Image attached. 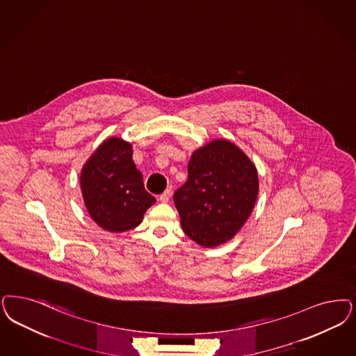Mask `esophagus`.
Listing matches in <instances>:
<instances>
[{"label":"esophagus","instance_id":"34e87169","mask_svg":"<svg viewBox=\"0 0 356 356\" xmlns=\"http://www.w3.org/2000/svg\"><path fill=\"white\" fill-rule=\"evenodd\" d=\"M171 196H172V189H171V188H168V189H167V191H165V192H164V193H163V195H160V197H159L160 202H164V204H165V202H168V201H170V200H171Z\"/></svg>","mask_w":356,"mask_h":356}]
</instances>
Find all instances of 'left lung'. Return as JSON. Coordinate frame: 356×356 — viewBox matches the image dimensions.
I'll list each match as a JSON object with an SVG mask.
<instances>
[{
    "label": "left lung",
    "mask_w": 356,
    "mask_h": 356,
    "mask_svg": "<svg viewBox=\"0 0 356 356\" xmlns=\"http://www.w3.org/2000/svg\"><path fill=\"white\" fill-rule=\"evenodd\" d=\"M258 172L229 140L198 148L188 164V180L173 202L184 233L205 247L225 243L241 230L258 197Z\"/></svg>",
    "instance_id": "left-lung-1"
}]
</instances>
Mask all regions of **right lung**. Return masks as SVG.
I'll use <instances>...</instances> for the list:
<instances>
[{"instance_id": "obj_1", "label": "right lung", "mask_w": 356, "mask_h": 356, "mask_svg": "<svg viewBox=\"0 0 356 356\" xmlns=\"http://www.w3.org/2000/svg\"><path fill=\"white\" fill-rule=\"evenodd\" d=\"M131 148L121 138H111L96 149L81 171V191L90 217L99 227L113 233L136 227L156 201L145 189Z\"/></svg>"}]
</instances>
